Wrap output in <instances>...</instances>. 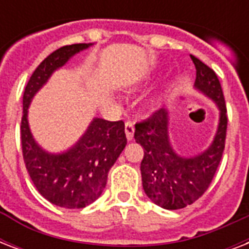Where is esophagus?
Listing matches in <instances>:
<instances>
[{"label": "esophagus", "instance_id": "obj_1", "mask_svg": "<svg viewBox=\"0 0 249 249\" xmlns=\"http://www.w3.org/2000/svg\"><path fill=\"white\" fill-rule=\"evenodd\" d=\"M125 134H126V138L128 141L133 140V136H134V125L130 121H126L125 123Z\"/></svg>", "mask_w": 249, "mask_h": 249}]
</instances>
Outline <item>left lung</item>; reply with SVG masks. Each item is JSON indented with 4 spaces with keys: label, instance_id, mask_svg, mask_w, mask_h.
I'll list each match as a JSON object with an SVG mask.
<instances>
[{
    "label": "left lung",
    "instance_id": "obj_1",
    "mask_svg": "<svg viewBox=\"0 0 249 249\" xmlns=\"http://www.w3.org/2000/svg\"><path fill=\"white\" fill-rule=\"evenodd\" d=\"M196 80L195 88L220 109V123L212 144L191 158L177 155L168 136V112L161 108L136 124L134 140L143 147L141 161L142 185L146 195L164 209H181L196 201L211 185L225 150L228 115L224 93L216 72L191 55Z\"/></svg>",
    "mask_w": 249,
    "mask_h": 249
}]
</instances>
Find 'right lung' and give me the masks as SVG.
<instances>
[{"mask_svg": "<svg viewBox=\"0 0 249 249\" xmlns=\"http://www.w3.org/2000/svg\"><path fill=\"white\" fill-rule=\"evenodd\" d=\"M91 44H73L53 52L35 70L23 94L20 125L25 168L37 191L62 208H84L101 196L107 176L126 144L124 121L94 119L79 142L62 154H50L35 142L28 125V107L35 94L55 70Z\"/></svg>", "mask_w": 249, "mask_h": 249, "instance_id": "obj_1", "label": "right lung"}]
</instances>
